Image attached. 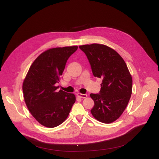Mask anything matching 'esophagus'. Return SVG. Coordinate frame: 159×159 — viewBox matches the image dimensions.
Returning a JSON list of instances; mask_svg holds the SVG:
<instances>
[{"mask_svg":"<svg viewBox=\"0 0 159 159\" xmlns=\"http://www.w3.org/2000/svg\"><path fill=\"white\" fill-rule=\"evenodd\" d=\"M77 96L80 98H86L87 97V95L86 94H81V93H78Z\"/></svg>","mask_w":159,"mask_h":159,"instance_id":"esophagus-1","label":"esophagus"}]
</instances>
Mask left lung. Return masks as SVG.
Instances as JSON below:
<instances>
[{
  "label": "left lung",
  "instance_id": "8db88e82",
  "mask_svg": "<svg viewBox=\"0 0 159 159\" xmlns=\"http://www.w3.org/2000/svg\"><path fill=\"white\" fill-rule=\"evenodd\" d=\"M87 56L94 77L102 80L99 94H90V110L98 121L110 124L123 113L132 94L133 80L123 58L112 48L94 43L80 46Z\"/></svg>",
  "mask_w": 159,
  "mask_h": 159
}]
</instances>
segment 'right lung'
I'll return each mask as SVG.
<instances>
[{
  "label": "right lung",
  "instance_id": "right-lung-1",
  "mask_svg": "<svg viewBox=\"0 0 159 159\" xmlns=\"http://www.w3.org/2000/svg\"><path fill=\"white\" fill-rule=\"evenodd\" d=\"M78 47L50 48L43 52L30 66L22 84L24 100L35 119L42 125L55 127L69 115L75 102L74 94L57 91L59 83L69 57Z\"/></svg>",
  "mask_w": 159,
  "mask_h": 159
}]
</instances>
